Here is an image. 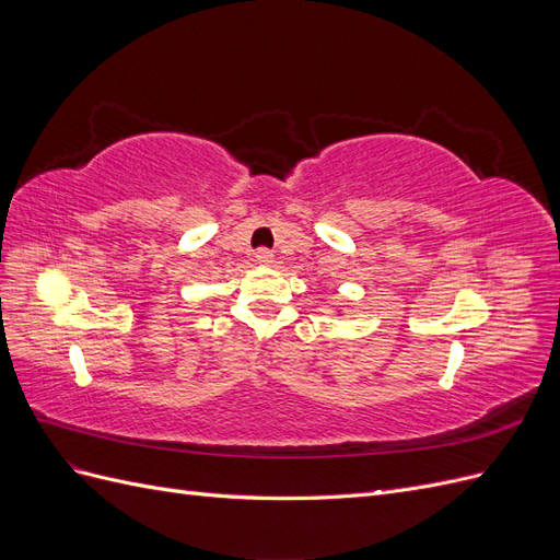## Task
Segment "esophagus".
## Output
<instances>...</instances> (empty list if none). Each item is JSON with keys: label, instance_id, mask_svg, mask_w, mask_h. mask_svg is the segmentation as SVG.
Segmentation results:
<instances>
[{"label": "esophagus", "instance_id": "obj_1", "mask_svg": "<svg viewBox=\"0 0 560 560\" xmlns=\"http://www.w3.org/2000/svg\"><path fill=\"white\" fill-rule=\"evenodd\" d=\"M254 261H257L259 266H270V264H273V252L257 249V254H254Z\"/></svg>", "mask_w": 560, "mask_h": 560}]
</instances>
